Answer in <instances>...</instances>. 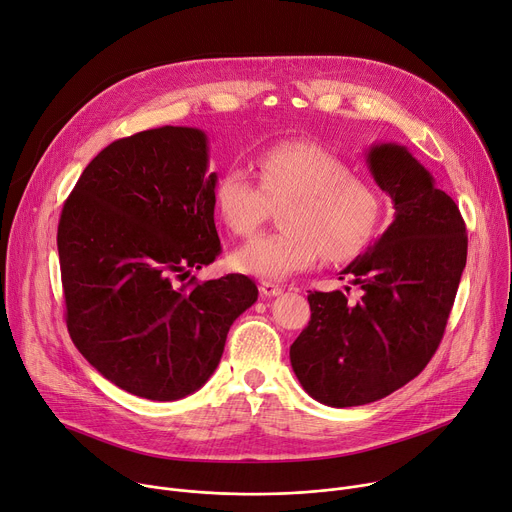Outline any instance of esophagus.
<instances>
[{
  "label": "esophagus",
  "mask_w": 512,
  "mask_h": 512,
  "mask_svg": "<svg viewBox=\"0 0 512 512\" xmlns=\"http://www.w3.org/2000/svg\"><path fill=\"white\" fill-rule=\"evenodd\" d=\"M260 293H262L264 297H277V295L283 293V289H281L279 285L270 283V281H262V283H260Z\"/></svg>",
  "instance_id": "34e87169"
}]
</instances>
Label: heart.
<instances>
[{
    "instance_id": "b5f03b06",
    "label": "heart",
    "mask_w": 512,
    "mask_h": 512,
    "mask_svg": "<svg viewBox=\"0 0 512 512\" xmlns=\"http://www.w3.org/2000/svg\"><path fill=\"white\" fill-rule=\"evenodd\" d=\"M258 184L238 166L213 184V209L233 235L254 233L280 207L283 229L258 235L231 256V266L260 279H287L316 264L355 258L375 238L381 199L371 182L313 141H283L256 157Z\"/></svg>"
}]
</instances>
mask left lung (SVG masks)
<instances>
[{
    "instance_id": "8db88e82",
    "label": "left lung",
    "mask_w": 512,
    "mask_h": 512,
    "mask_svg": "<svg viewBox=\"0 0 512 512\" xmlns=\"http://www.w3.org/2000/svg\"><path fill=\"white\" fill-rule=\"evenodd\" d=\"M367 166L396 215L340 272L361 287V299L309 291L311 320L289 350L303 389L332 408L377 402L428 365L467 260L455 201L404 145H373Z\"/></svg>"
}]
</instances>
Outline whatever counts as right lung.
Listing matches in <instances>:
<instances>
[{
    "label": "right lung",
    "mask_w": 512,
    "mask_h": 512,
    "mask_svg": "<svg viewBox=\"0 0 512 512\" xmlns=\"http://www.w3.org/2000/svg\"><path fill=\"white\" fill-rule=\"evenodd\" d=\"M207 170L201 129L141 131L104 147L61 211L69 336L100 375L145 400L203 387L231 324L258 299L244 274L176 285L221 254Z\"/></svg>",
    "instance_id": "1"
}]
</instances>
